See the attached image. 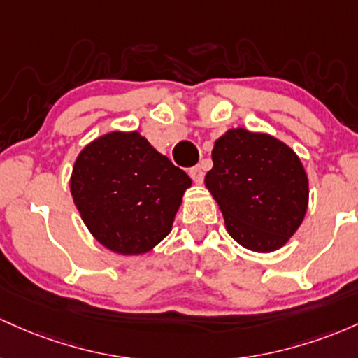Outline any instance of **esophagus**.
<instances>
[{
    "label": "esophagus",
    "instance_id": "1",
    "mask_svg": "<svg viewBox=\"0 0 358 358\" xmlns=\"http://www.w3.org/2000/svg\"><path fill=\"white\" fill-rule=\"evenodd\" d=\"M189 176L192 178V180H194L196 184H201L203 182V179H204V169H203V166H194L189 171Z\"/></svg>",
    "mask_w": 358,
    "mask_h": 358
}]
</instances>
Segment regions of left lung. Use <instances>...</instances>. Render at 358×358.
Masks as SVG:
<instances>
[{
	"label": "left lung",
	"mask_w": 358,
	"mask_h": 358,
	"mask_svg": "<svg viewBox=\"0 0 358 358\" xmlns=\"http://www.w3.org/2000/svg\"><path fill=\"white\" fill-rule=\"evenodd\" d=\"M204 178L230 236L254 252L287 243L308 210V176L291 147L267 134L231 128L215 142Z\"/></svg>",
	"instance_id": "left-lung-1"
}]
</instances>
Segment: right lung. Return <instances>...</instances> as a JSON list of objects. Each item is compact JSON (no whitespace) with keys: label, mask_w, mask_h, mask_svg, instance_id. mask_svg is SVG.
I'll return each mask as SVG.
<instances>
[{"label":"right lung","mask_w":358,"mask_h":358,"mask_svg":"<svg viewBox=\"0 0 358 358\" xmlns=\"http://www.w3.org/2000/svg\"><path fill=\"white\" fill-rule=\"evenodd\" d=\"M191 179L138 131H110L76 159L71 194L84 224L115 254H147L171 233Z\"/></svg>","instance_id":"1"}]
</instances>
